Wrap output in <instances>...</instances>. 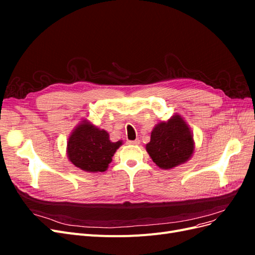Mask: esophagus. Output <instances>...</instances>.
<instances>
[{
  "instance_id": "obj_1",
  "label": "esophagus",
  "mask_w": 255,
  "mask_h": 255,
  "mask_svg": "<svg viewBox=\"0 0 255 255\" xmlns=\"http://www.w3.org/2000/svg\"><path fill=\"white\" fill-rule=\"evenodd\" d=\"M128 144H139V140L136 139V140H128Z\"/></svg>"
}]
</instances>
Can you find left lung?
<instances>
[{
	"mask_svg": "<svg viewBox=\"0 0 255 255\" xmlns=\"http://www.w3.org/2000/svg\"><path fill=\"white\" fill-rule=\"evenodd\" d=\"M145 150L160 169H172L182 165L195 151L194 135L181 115H173L168 121H160L151 132Z\"/></svg>",
	"mask_w": 255,
	"mask_h": 255,
	"instance_id": "obj_1",
	"label": "left lung"
}]
</instances>
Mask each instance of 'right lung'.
Instances as JSON below:
<instances>
[{"mask_svg":"<svg viewBox=\"0 0 255 255\" xmlns=\"http://www.w3.org/2000/svg\"><path fill=\"white\" fill-rule=\"evenodd\" d=\"M121 144L122 140L111 141L110 134L105 129L84 119L68 138L67 156L83 171L104 172Z\"/></svg>","mask_w":255,"mask_h":255,"instance_id":"obj_1","label":"right lung"}]
</instances>
